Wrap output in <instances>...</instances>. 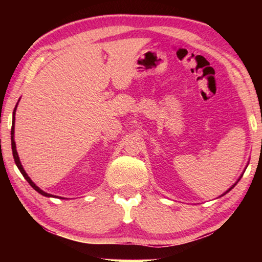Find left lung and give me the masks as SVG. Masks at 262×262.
Here are the masks:
<instances>
[{
    "label": "left lung",
    "instance_id": "8db88e82",
    "mask_svg": "<svg viewBox=\"0 0 262 262\" xmlns=\"http://www.w3.org/2000/svg\"><path fill=\"white\" fill-rule=\"evenodd\" d=\"M241 178H242V175H241V177H239V179H241ZM239 179H238V180H237V182H238V181H239ZM237 182H236V184H237ZM236 184H234V185H232V186H231V187H230V188H229V189H228V191H227V192H225V193H223V194H222V195H224V194H227V193H228V192H230V191H231V189H232V188H234V187H235V186H236ZM222 195H221V196H222Z\"/></svg>",
    "mask_w": 262,
    "mask_h": 262
}]
</instances>
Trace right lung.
I'll use <instances>...</instances> for the list:
<instances>
[{
    "instance_id": "right-lung-1",
    "label": "right lung",
    "mask_w": 262,
    "mask_h": 262,
    "mask_svg": "<svg viewBox=\"0 0 262 262\" xmlns=\"http://www.w3.org/2000/svg\"><path fill=\"white\" fill-rule=\"evenodd\" d=\"M16 106H17V103H16ZM16 106H15V108H14V112H13V124H12V131H10V137H12V150H13V157H14V161H15V164L17 166V168H19V170L21 171V174L24 175V178L26 179L27 180V182L28 184H30L32 187H33L35 191H37L38 193H40L41 195H45V196H53L52 194H50V193H46V192H44V191H41L40 188L38 187L37 185L34 184L33 181L31 180V178L28 177L27 175V173L26 171H25V169H24V167H23V164H21V162H20V159H19V155H17V151H16V145H15V141H14V123H15V111H16ZM56 196V195H55Z\"/></svg>"
}]
</instances>
